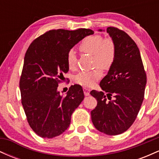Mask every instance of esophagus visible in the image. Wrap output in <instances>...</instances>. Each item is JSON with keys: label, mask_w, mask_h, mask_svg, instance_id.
Segmentation results:
<instances>
[{"label": "esophagus", "mask_w": 159, "mask_h": 159, "mask_svg": "<svg viewBox=\"0 0 159 159\" xmlns=\"http://www.w3.org/2000/svg\"><path fill=\"white\" fill-rule=\"evenodd\" d=\"M83 90H84V93L86 96H87L90 95V90H89L88 88H87V87H84Z\"/></svg>", "instance_id": "34e87169"}]
</instances>
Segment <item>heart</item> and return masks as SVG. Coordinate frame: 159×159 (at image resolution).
<instances>
[{
	"label": "heart",
	"instance_id": "1",
	"mask_svg": "<svg viewBox=\"0 0 159 159\" xmlns=\"http://www.w3.org/2000/svg\"><path fill=\"white\" fill-rule=\"evenodd\" d=\"M79 50L85 54H90L94 57V64L102 69H107L112 65L116 55V45L111 38L103 39L101 35L88 36L81 41ZM69 69H75L77 58L73 51L69 52L66 57ZM102 70L96 68L90 71H81L75 76V81L78 84L84 87L93 85L102 77Z\"/></svg>",
	"mask_w": 159,
	"mask_h": 159
}]
</instances>
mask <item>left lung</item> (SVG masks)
<instances>
[{
	"mask_svg": "<svg viewBox=\"0 0 159 159\" xmlns=\"http://www.w3.org/2000/svg\"><path fill=\"white\" fill-rule=\"evenodd\" d=\"M107 33L116 45V55L107 75L100 82L103 91L90 92L97 100L90 114L97 130L107 135H117L128 130L138 116L144 97L147 75L134 40L116 27H108Z\"/></svg>",
	"mask_w": 159,
	"mask_h": 159,
	"instance_id": "8db88e82",
	"label": "left lung"
}]
</instances>
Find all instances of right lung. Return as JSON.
Instances as JSON below:
<instances>
[{
    "instance_id": "obj_1",
    "label": "right lung",
    "mask_w": 159,
    "mask_h": 159,
    "mask_svg": "<svg viewBox=\"0 0 159 159\" xmlns=\"http://www.w3.org/2000/svg\"><path fill=\"white\" fill-rule=\"evenodd\" d=\"M93 34L85 28L51 30L27 48L19 81L21 104L30 128L42 138H52L64 132L84 98L81 86H71L64 96L57 87L69 71L66 57L70 49Z\"/></svg>"
}]
</instances>
